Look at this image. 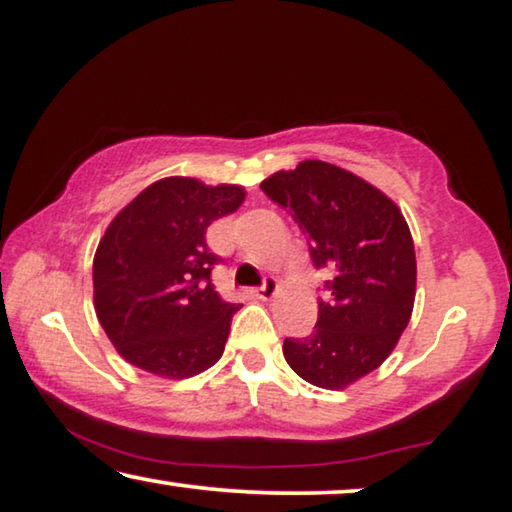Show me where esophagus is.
I'll list each match as a JSON object with an SVG mask.
<instances>
[{
    "label": "esophagus",
    "mask_w": 512,
    "mask_h": 512,
    "mask_svg": "<svg viewBox=\"0 0 512 512\" xmlns=\"http://www.w3.org/2000/svg\"><path fill=\"white\" fill-rule=\"evenodd\" d=\"M277 288H279V286H277V281H274V279H268V281H265L263 286L254 288V291H251V293H254L258 300H272V295L277 293Z\"/></svg>",
    "instance_id": "1"
}]
</instances>
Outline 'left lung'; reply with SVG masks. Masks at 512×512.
I'll return each mask as SVG.
<instances>
[{"label": "left lung", "instance_id": "8db88e82", "mask_svg": "<svg viewBox=\"0 0 512 512\" xmlns=\"http://www.w3.org/2000/svg\"><path fill=\"white\" fill-rule=\"evenodd\" d=\"M291 212L311 263L328 268L332 298L318 302L314 332L284 339V358L302 379L328 390L374 372L397 346L416 300V251L406 219L362 177L325 161H302L261 182Z\"/></svg>", "mask_w": 512, "mask_h": 512}]
</instances>
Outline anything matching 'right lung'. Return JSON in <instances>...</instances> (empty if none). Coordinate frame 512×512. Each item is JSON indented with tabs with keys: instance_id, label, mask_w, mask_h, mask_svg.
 <instances>
[{
	"instance_id": "add662e5",
	"label": "right lung",
	"mask_w": 512,
	"mask_h": 512,
	"mask_svg": "<svg viewBox=\"0 0 512 512\" xmlns=\"http://www.w3.org/2000/svg\"><path fill=\"white\" fill-rule=\"evenodd\" d=\"M244 189L166 177L110 221L94 254V309L117 353L164 379H189L224 353L240 305L212 286L221 263L207 249L214 219L238 210Z\"/></svg>"
}]
</instances>
